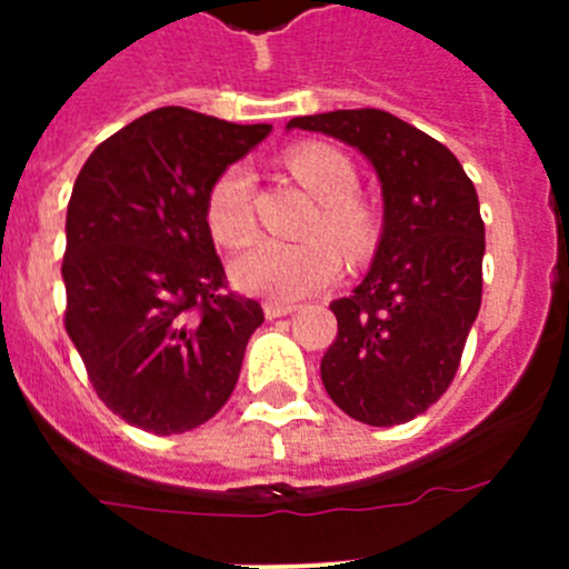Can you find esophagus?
<instances>
[{"mask_svg": "<svg viewBox=\"0 0 569 569\" xmlns=\"http://www.w3.org/2000/svg\"><path fill=\"white\" fill-rule=\"evenodd\" d=\"M293 305H279V301H264V316L268 319H281V316L293 313Z\"/></svg>", "mask_w": 569, "mask_h": 569, "instance_id": "34e87169", "label": "esophagus"}]
</instances>
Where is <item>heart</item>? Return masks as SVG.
I'll return each mask as SVG.
<instances>
[{"label": "heart", "mask_w": 569, "mask_h": 569, "mask_svg": "<svg viewBox=\"0 0 569 569\" xmlns=\"http://www.w3.org/2000/svg\"><path fill=\"white\" fill-rule=\"evenodd\" d=\"M288 168L301 188L321 202L313 228L339 240L345 253H365L373 241V219L365 204L353 199L356 170L350 159L325 144H305L290 150ZM204 219L213 239L222 244L233 248L250 239L256 219L253 173L248 164H230L210 184ZM335 242L328 236H308L301 241L259 239L236 256L230 276L244 293L264 296L270 301H299L336 281L341 253Z\"/></svg>", "instance_id": "1"}]
</instances>
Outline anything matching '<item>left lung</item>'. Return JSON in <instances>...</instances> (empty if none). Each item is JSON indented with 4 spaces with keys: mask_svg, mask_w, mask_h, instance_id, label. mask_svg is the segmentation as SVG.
<instances>
[{
    "mask_svg": "<svg viewBox=\"0 0 569 569\" xmlns=\"http://www.w3.org/2000/svg\"><path fill=\"white\" fill-rule=\"evenodd\" d=\"M293 128L350 144L379 176V244L353 293L330 301L339 336L321 381L350 419L405 425L450 387L479 316V196L445 144L385 110L296 116Z\"/></svg>",
    "mask_w": 569,
    "mask_h": 569,
    "instance_id": "1",
    "label": "left lung"
}]
</instances>
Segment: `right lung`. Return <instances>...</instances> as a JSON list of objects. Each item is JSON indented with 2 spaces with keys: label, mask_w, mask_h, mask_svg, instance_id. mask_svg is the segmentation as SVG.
Returning <instances> with one entry per match:
<instances>
[{
  "label": "right lung",
  "mask_w": 569,
  "mask_h": 569,
  "mask_svg": "<svg viewBox=\"0 0 569 569\" xmlns=\"http://www.w3.org/2000/svg\"><path fill=\"white\" fill-rule=\"evenodd\" d=\"M270 130L159 108L79 170L64 222V330L99 399L139 430H193L239 381L264 313L224 290L204 199Z\"/></svg>",
  "instance_id": "right-lung-1"
}]
</instances>
